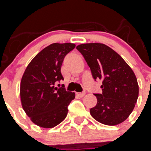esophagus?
I'll return each instance as SVG.
<instances>
[{
  "label": "esophagus",
  "instance_id": "1",
  "mask_svg": "<svg viewBox=\"0 0 151 151\" xmlns=\"http://www.w3.org/2000/svg\"><path fill=\"white\" fill-rule=\"evenodd\" d=\"M76 94H77V95H78L79 97H84V96H85V92H81V93H77Z\"/></svg>",
  "mask_w": 151,
  "mask_h": 151
}]
</instances>
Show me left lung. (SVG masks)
Listing matches in <instances>:
<instances>
[{
  "instance_id": "1",
  "label": "left lung",
  "mask_w": 151,
  "mask_h": 151,
  "mask_svg": "<svg viewBox=\"0 0 151 151\" xmlns=\"http://www.w3.org/2000/svg\"><path fill=\"white\" fill-rule=\"evenodd\" d=\"M90 67L94 79L103 81L101 94H94L97 104L91 116L102 124L116 125L129 116L138 97V84L134 72L119 54L101 43L76 47Z\"/></svg>"
}]
</instances>
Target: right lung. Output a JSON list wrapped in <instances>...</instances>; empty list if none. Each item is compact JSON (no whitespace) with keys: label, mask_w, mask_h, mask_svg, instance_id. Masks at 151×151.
Masks as SVG:
<instances>
[{"label":"right lung","mask_w":151,"mask_h":151,"mask_svg":"<svg viewBox=\"0 0 151 151\" xmlns=\"http://www.w3.org/2000/svg\"><path fill=\"white\" fill-rule=\"evenodd\" d=\"M75 47L72 43L51 44L32 60L24 72L20 83L22 108L32 122L40 127L54 128L67 116L75 93L54 85L63 80L60 72L63 61Z\"/></svg>","instance_id":"1"}]
</instances>
